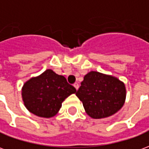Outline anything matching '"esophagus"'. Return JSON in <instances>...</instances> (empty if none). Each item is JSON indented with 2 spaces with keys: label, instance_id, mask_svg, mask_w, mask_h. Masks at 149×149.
<instances>
[{
  "label": "esophagus",
  "instance_id": "1",
  "mask_svg": "<svg viewBox=\"0 0 149 149\" xmlns=\"http://www.w3.org/2000/svg\"><path fill=\"white\" fill-rule=\"evenodd\" d=\"M74 87H75L76 90H77V91H78V89H79V83H77V82H75V83H74Z\"/></svg>",
  "mask_w": 149,
  "mask_h": 149
}]
</instances>
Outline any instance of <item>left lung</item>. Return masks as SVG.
<instances>
[{
  "label": "left lung",
  "mask_w": 149,
  "mask_h": 149,
  "mask_svg": "<svg viewBox=\"0 0 149 149\" xmlns=\"http://www.w3.org/2000/svg\"><path fill=\"white\" fill-rule=\"evenodd\" d=\"M76 96L90 117L100 119L114 114L123 106L126 91L123 82L113 76L91 71L84 76Z\"/></svg>",
  "instance_id": "obj_1"
}]
</instances>
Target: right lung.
I'll use <instances>...</instances> for the list:
<instances>
[{
  "instance_id": "right-lung-1",
  "label": "right lung",
  "mask_w": 149,
  "mask_h": 149,
  "mask_svg": "<svg viewBox=\"0 0 149 149\" xmlns=\"http://www.w3.org/2000/svg\"><path fill=\"white\" fill-rule=\"evenodd\" d=\"M75 92V88L67 82L64 76L48 69L24 84L22 97L29 112L49 118L58 113L64 100Z\"/></svg>"
}]
</instances>
